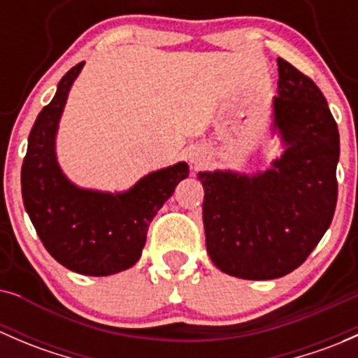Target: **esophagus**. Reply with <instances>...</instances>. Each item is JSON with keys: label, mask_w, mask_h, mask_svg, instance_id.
Listing matches in <instances>:
<instances>
[{"label": "esophagus", "mask_w": 358, "mask_h": 358, "mask_svg": "<svg viewBox=\"0 0 358 358\" xmlns=\"http://www.w3.org/2000/svg\"><path fill=\"white\" fill-rule=\"evenodd\" d=\"M187 157H189L190 164L194 166H202L206 162V152L202 149H197V147L190 149L189 152H187Z\"/></svg>", "instance_id": "1"}]
</instances>
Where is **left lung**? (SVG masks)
Listing matches in <instances>:
<instances>
[{"mask_svg":"<svg viewBox=\"0 0 358 358\" xmlns=\"http://www.w3.org/2000/svg\"><path fill=\"white\" fill-rule=\"evenodd\" d=\"M272 135L282 154L265 171H199L206 249L216 268L270 280L298 268L333 222L339 133L315 83L277 59Z\"/></svg>","mask_w":358,"mask_h":358,"instance_id":"left-lung-1","label":"left lung"}]
</instances>
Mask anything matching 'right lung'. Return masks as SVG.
<instances>
[{
	"instance_id": "obj_1",
	"label": "right lung",
	"mask_w": 358,
	"mask_h": 358,
	"mask_svg": "<svg viewBox=\"0 0 358 358\" xmlns=\"http://www.w3.org/2000/svg\"><path fill=\"white\" fill-rule=\"evenodd\" d=\"M83 66L60 79L52 102L39 112L29 133L20 182L25 211L46 251L72 272L103 277L138 262L150 222L189 176V164L180 161L149 173L122 192L72 183L57 159V131Z\"/></svg>"
}]
</instances>
